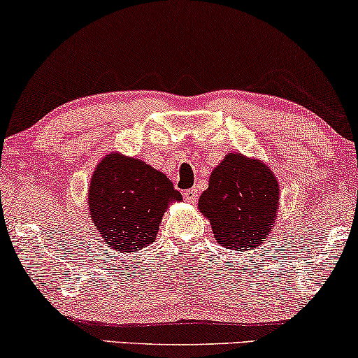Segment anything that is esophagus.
Here are the masks:
<instances>
[{"mask_svg":"<svg viewBox=\"0 0 358 358\" xmlns=\"http://www.w3.org/2000/svg\"><path fill=\"white\" fill-rule=\"evenodd\" d=\"M197 197H199V192L195 189H189V190H185V192H184L185 202H189V203H194L195 200H197Z\"/></svg>","mask_w":358,"mask_h":358,"instance_id":"esophagus-1","label":"esophagus"}]
</instances>
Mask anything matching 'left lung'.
<instances>
[{
    "label": "left lung",
    "mask_w": 358,
    "mask_h": 358,
    "mask_svg": "<svg viewBox=\"0 0 358 358\" xmlns=\"http://www.w3.org/2000/svg\"><path fill=\"white\" fill-rule=\"evenodd\" d=\"M278 205L280 185L273 171L241 153L224 155L199 199L217 243L231 251L261 246L275 227Z\"/></svg>",
    "instance_id": "1"
}]
</instances>
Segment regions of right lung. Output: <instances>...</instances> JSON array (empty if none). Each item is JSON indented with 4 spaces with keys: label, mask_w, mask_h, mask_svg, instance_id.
I'll list each match as a JSON object with an SVG mask.
<instances>
[{
    "label": "right lung",
    "mask_w": 358,
    "mask_h": 358,
    "mask_svg": "<svg viewBox=\"0 0 358 358\" xmlns=\"http://www.w3.org/2000/svg\"><path fill=\"white\" fill-rule=\"evenodd\" d=\"M182 195L169 178L145 161L110 151L90 180L91 222L107 246L131 254L155 243L161 220Z\"/></svg>",
    "instance_id": "add662e5"
}]
</instances>
